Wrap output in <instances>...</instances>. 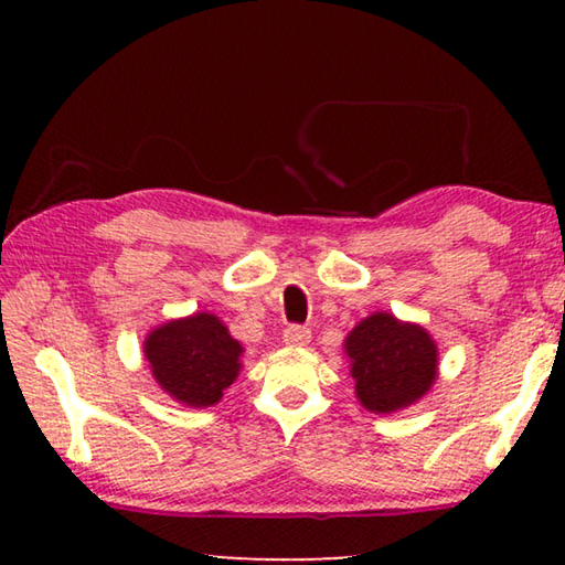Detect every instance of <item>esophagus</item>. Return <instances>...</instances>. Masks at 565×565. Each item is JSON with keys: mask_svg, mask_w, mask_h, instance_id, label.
<instances>
[{"mask_svg": "<svg viewBox=\"0 0 565 565\" xmlns=\"http://www.w3.org/2000/svg\"><path fill=\"white\" fill-rule=\"evenodd\" d=\"M309 341H311V331L306 327L284 329V343H289V347H309Z\"/></svg>", "mask_w": 565, "mask_h": 565, "instance_id": "1", "label": "esophagus"}]
</instances>
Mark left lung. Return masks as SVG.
Returning <instances> with one entry per match:
<instances>
[{"mask_svg":"<svg viewBox=\"0 0 565 565\" xmlns=\"http://www.w3.org/2000/svg\"><path fill=\"white\" fill-rule=\"evenodd\" d=\"M353 394L371 414H396L424 398L438 379V347L420 323L388 311L361 319L343 339Z\"/></svg>","mask_w":565,"mask_h":565,"instance_id":"left-lung-1","label":"left lung"}]
</instances>
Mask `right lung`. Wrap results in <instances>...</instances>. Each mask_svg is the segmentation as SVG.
Segmentation results:
<instances>
[{
  "label": "right lung",
  "instance_id": "obj_1",
  "mask_svg": "<svg viewBox=\"0 0 565 565\" xmlns=\"http://www.w3.org/2000/svg\"><path fill=\"white\" fill-rule=\"evenodd\" d=\"M151 376L181 406L209 408L222 401L244 366V347L209 311L169 319L145 337Z\"/></svg>",
  "mask_w": 565,
  "mask_h": 565
}]
</instances>
